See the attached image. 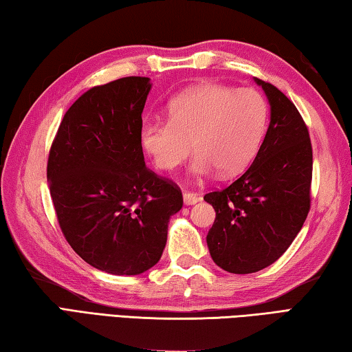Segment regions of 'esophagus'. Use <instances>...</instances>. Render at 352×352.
<instances>
[{"instance_id":"34e87169","label":"esophagus","mask_w":352,"mask_h":352,"mask_svg":"<svg viewBox=\"0 0 352 352\" xmlns=\"http://www.w3.org/2000/svg\"><path fill=\"white\" fill-rule=\"evenodd\" d=\"M199 196L192 192H184V204L186 206H195L196 202H199Z\"/></svg>"}]
</instances>
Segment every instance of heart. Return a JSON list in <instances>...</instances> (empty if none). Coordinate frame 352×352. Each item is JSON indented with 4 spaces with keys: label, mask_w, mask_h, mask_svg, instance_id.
Listing matches in <instances>:
<instances>
[{
    "label": "heart",
    "mask_w": 352,
    "mask_h": 352,
    "mask_svg": "<svg viewBox=\"0 0 352 352\" xmlns=\"http://www.w3.org/2000/svg\"><path fill=\"white\" fill-rule=\"evenodd\" d=\"M168 120L144 122L140 145L160 170H173L196 151L192 173L208 176L219 170L235 176L248 166L263 144L269 107L250 88L201 83L168 103Z\"/></svg>",
    "instance_id": "1"
}]
</instances>
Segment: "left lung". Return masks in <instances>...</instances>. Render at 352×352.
<instances>
[{
    "instance_id": "obj_1",
    "label": "left lung",
    "mask_w": 352,
    "mask_h": 352,
    "mask_svg": "<svg viewBox=\"0 0 352 352\" xmlns=\"http://www.w3.org/2000/svg\"><path fill=\"white\" fill-rule=\"evenodd\" d=\"M266 92L270 123L254 162L224 190L207 193L217 218L207 245L230 274H254L285 254L311 208L312 145L298 109L274 85Z\"/></svg>"
}]
</instances>
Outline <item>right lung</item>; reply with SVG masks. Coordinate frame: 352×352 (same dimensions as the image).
<instances>
[{
	"label": "right lung",
	"instance_id": "add662e5",
	"mask_svg": "<svg viewBox=\"0 0 352 352\" xmlns=\"http://www.w3.org/2000/svg\"><path fill=\"white\" fill-rule=\"evenodd\" d=\"M150 89L148 77H123L86 91L49 151V190L66 241L113 275L144 274L160 260L184 202L176 184L145 165L140 126Z\"/></svg>",
	"mask_w": 352,
	"mask_h": 352
}]
</instances>
